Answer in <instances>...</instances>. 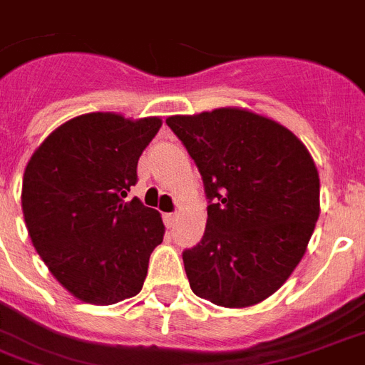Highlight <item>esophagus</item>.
<instances>
[{
    "mask_svg": "<svg viewBox=\"0 0 365 365\" xmlns=\"http://www.w3.org/2000/svg\"><path fill=\"white\" fill-rule=\"evenodd\" d=\"M176 220H178V214H174V212H172V214H165V223L168 225V227H172V225L176 223Z\"/></svg>",
    "mask_w": 365,
    "mask_h": 365,
    "instance_id": "obj_1",
    "label": "esophagus"
}]
</instances>
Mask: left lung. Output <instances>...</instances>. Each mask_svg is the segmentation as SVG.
Returning a JSON list of instances; mask_svg holds the SVG:
<instances>
[{
	"mask_svg": "<svg viewBox=\"0 0 365 365\" xmlns=\"http://www.w3.org/2000/svg\"><path fill=\"white\" fill-rule=\"evenodd\" d=\"M199 168L208 199L205 235L183 252L195 295L242 309L294 272L320 214V178L299 138L240 108L166 119Z\"/></svg>",
	"mask_w": 365,
	"mask_h": 365,
	"instance_id": "left-lung-1",
	"label": "left lung"
}]
</instances>
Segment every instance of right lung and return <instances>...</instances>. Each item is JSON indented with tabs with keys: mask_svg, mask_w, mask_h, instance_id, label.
<instances>
[{
	"mask_svg": "<svg viewBox=\"0 0 365 365\" xmlns=\"http://www.w3.org/2000/svg\"><path fill=\"white\" fill-rule=\"evenodd\" d=\"M160 125L159 117L85 113L51 132L26 165L22 214L34 248L85 303L134 297L163 242L159 212L126 199Z\"/></svg>",
	"mask_w": 365,
	"mask_h": 365,
	"instance_id": "right-lung-1",
	"label": "right lung"
}]
</instances>
